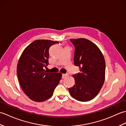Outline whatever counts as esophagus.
<instances>
[{
	"instance_id": "obj_1",
	"label": "esophagus",
	"mask_w": 126,
	"mask_h": 126,
	"mask_svg": "<svg viewBox=\"0 0 126 126\" xmlns=\"http://www.w3.org/2000/svg\"><path fill=\"white\" fill-rule=\"evenodd\" d=\"M66 76H67V75L66 74H62V79H64Z\"/></svg>"
}]
</instances>
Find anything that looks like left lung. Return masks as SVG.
<instances>
[{
    "label": "left lung",
    "mask_w": 126,
    "mask_h": 126,
    "mask_svg": "<svg viewBox=\"0 0 126 126\" xmlns=\"http://www.w3.org/2000/svg\"><path fill=\"white\" fill-rule=\"evenodd\" d=\"M75 47L74 63L79 73L73 75L75 84L69 88L73 97L85 102L94 98L100 92L105 79L106 63L100 50L85 38L71 39Z\"/></svg>",
    "instance_id": "obj_1"
}]
</instances>
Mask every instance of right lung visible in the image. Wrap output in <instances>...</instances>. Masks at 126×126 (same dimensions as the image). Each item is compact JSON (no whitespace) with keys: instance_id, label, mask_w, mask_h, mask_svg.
I'll use <instances>...</instances> for the list:
<instances>
[{"instance_id":"obj_1","label":"right lung","mask_w":126,"mask_h":126,"mask_svg":"<svg viewBox=\"0 0 126 126\" xmlns=\"http://www.w3.org/2000/svg\"><path fill=\"white\" fill-rule=\"evenodd\" d=\"M58 42L36 40L24 50L19 60L17 73L23 92L31 100L43 102L50 98L62 78L60 73H47L49 50Z\"/></svg>"}]
</instances>
